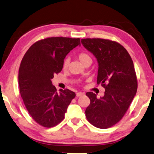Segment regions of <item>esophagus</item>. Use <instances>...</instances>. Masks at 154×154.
<instances>
[{
  "label": "esophagus",
  "mask_w": 154,
  "mask_h": 154,
  "mask_svg": "<svg viewBox=\"0 0 154 154\" xmlns=\"http://www.w3.org/2000/svg\"><path fill=\"white\" fill-rule=\"evenodd\" d=\"M82 95H83V93H82V92H77V93L76 94V96L79 97V96H82Z\"/></svg>",
  "instance_id": "34e87169"
}]
</instances>
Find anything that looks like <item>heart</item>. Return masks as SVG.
I'll use <instances>...</instances> for the list:
<instances>
[{"instance_id": "heart-1", "label": "heart", "mask_w": 154, "mask_h": 154, "mask_svg": "<svg viewBox=\"0 0 154 154\" xmlns=\"http://www.w3.org/2000/svg\"><path fill=\"white\" fill-rule=\"evenodd\" d=\"M77 57H78V58H79V60L84 65L87 63L92 62V58L91 57V56L88 54V53H86V52L79 53L77 55ZM69 65H70L69 58H65L63 60V69L64 70H67L69 67Z\"/></svg>"}]
</instances>
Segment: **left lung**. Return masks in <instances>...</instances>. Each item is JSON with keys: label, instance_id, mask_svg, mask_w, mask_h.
<instances>
[{"label": "left lung", "instance_id": "8db88e82", "mask_svg": "<svg viewBox=\"0 0 154 154\" xmlns=\"http://www.w3.org/2000/svg\"><path fill=\"white\" fill-rule=\"evenodd\" d=\"M82 44L98 63L97 83L105 88L102 97L87 92L90 104L85 110L94 127L108 128L122 119L137 90V79L130 54L121 44L102 38L82 39Z\"/></svg>", "mask_w": 154, "mask_h": 154}]
</instances>
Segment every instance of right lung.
Segmentation results:
<instances>
[{
  "mask_svg": "<svg viewBox=\"0 0 154 154\" xmlns=\"http://www.w3.org/2000/svg\"><path fill=\"white\" fill-rule=\"evenodd\" d=\"M80 44V38L42 39L30 46L21 60L19 70L21 96L30 116L42 127L51 128L59 124L75 97V92L68 89L57 92L52 79L62 71L66 54Z\"/></svg>",
  "mask_w": 154,
  "mask_h": 154,
  "instance_id": "add662e5",
  "label": "right lung"
}]
</instances>
